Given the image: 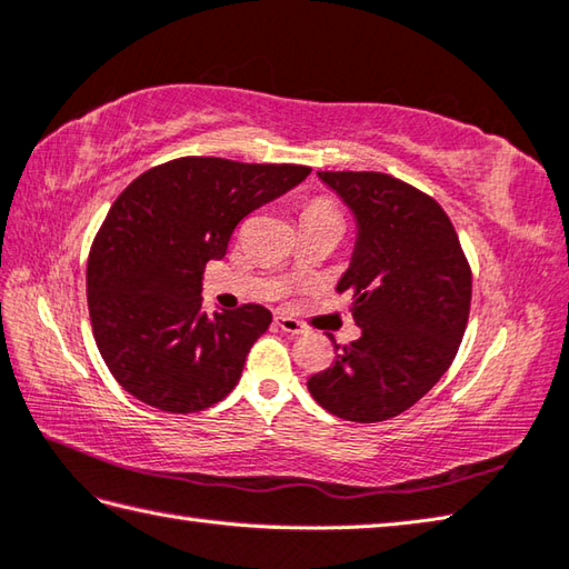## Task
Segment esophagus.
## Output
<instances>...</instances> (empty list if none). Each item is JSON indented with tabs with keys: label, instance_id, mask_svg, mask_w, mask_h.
<instances>
[{
	"label": "esophagus",
	"instance_id": "esophagus-1",
	"mask_svg": "<svg viewBox=\"0 0 569 569\" xmlns=\"http://www.w3.org/2000/svg\"><path fill=\"white\" fill-rule=\"evenodd\" d=\"M276 326L281 328L283 332H288V336H303V332H306L303 322L291 318V316H286V313H278L276 316Z\"/></svg>",
	"mask_w": 569,
	"mask_h": 569
}]
</instances>
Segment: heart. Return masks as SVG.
Segmentation results:
<instances>
[{"label": "heart", "mask_w": 569, "mask_h": 569, "mask_svg": "<svg viewBox=\"0 0 569 569\" xmlns=\"http://www.w3.org/2000/svg\"><path fill=\"white\" fill-rule=\"evenodd\" d=\"M303 217H342V211H340L336 199L318 197V199H313V202L306 207Z\"/></svg>", "instance_id": "obj_1"}]
</instances>
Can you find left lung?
I'll use <instances>...</instances> for the list:
<instances>
[{
    "instance_id": "8db88e82",
    "label": "left lung",
    "mask_w": 569,
    "mask_h": 569,
    "mask_svg": "<svg viewBox=\"0 0 569 569\" xmlns=\"http://www.w3.org/2000/svg\"><path fill=\"white\" fill-rule=\"evenodd\" d=\"M358 219L350 269L338 293L352 296L362 336L336 345L313 375L316 402L340 419L375 425L417 405L449 370L471 310V266L433 197L385 172H318Z\"/></svg>"
}]
</instances>
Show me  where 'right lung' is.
Returning a JSON list of instances; mask_svg holds the SVG:
<instances>
[{"label": "right lung", "mask_w": 569, "mask_h": 569, "mask_svg": "<svg viewBox=\"0 0 569 569\" xmlns=\"http://www.w3.org/2000/svg\"><path fill=\"white\" fill-rule=\"evenodd\" d=\"M303 164L180 158L132 180L88 256L93 338L118 385L170 415L202 411L237 387L263 306L207 316L202 276L243 217L303 182Z\"/></svg>", "instance_id": "1"}]
</instances>
